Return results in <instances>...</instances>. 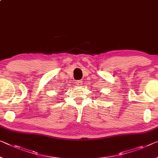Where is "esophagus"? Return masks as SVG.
Returning a JSON list of instances; mask_svg holds the SVG:
<instances>
[{"instance_id":"1","label":"esophagus","mask_w":158,"mask_h":158,"mask_svg":"<svg viewBox=\"0 0 158 158\" xmlns=\"http://www.w3.org/2000/svg\"><path fill=\"white\" fill-rule=\"evenodd\" d=\"M82 82H83V81H81V80H79V81H77V85H79V86H81L82 84Z\"/></svg>"}]
</instances>
